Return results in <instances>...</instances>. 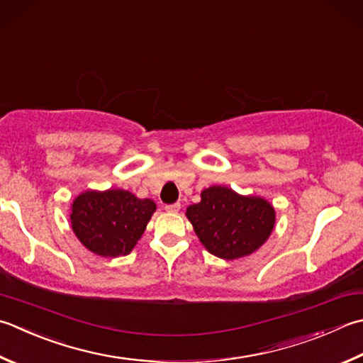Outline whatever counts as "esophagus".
<instances>
[{"mask_svg":"<svg viewBox=\"0 0 363 363\" xmlns=\"http://www.w3.org/2000/svg\"><path fill=\"white\" fill-rule=\"evenodd\" d=\"M179 209H181V203H173V204L165 206L167 212H179Z\"/></svg>","mask_w":363,"mask_h":363,"instance_id":"esophagus-1","label":"esophagus"}]
</instances>
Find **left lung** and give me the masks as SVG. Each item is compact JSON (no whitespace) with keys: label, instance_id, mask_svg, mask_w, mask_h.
Returning a JSON list of instances; mask_svg holds the SVG:
<instances>
[{"label":"left lung","instance_id":"obj_1","mask_svg":"<svg viewBox=\"0 0 363 363\" xmlns=\"http://www.w3.org/2000/svg\"><path fill=\"white\" fill-rule=\"evenodd\" d=\"M186 216L206 250L228 261L257 252L275 225V211L264 198L222 186L204 189L201 201L189 206Z\"/></svg>","mask_w":363,"mask_h":363}]
</instances>
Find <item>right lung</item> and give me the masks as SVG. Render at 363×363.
<instances>
[{
	"mask_svg": "<svg viewBox=\"0 0 363 363\" xmlns=\"http://www.w3.org/2000/svg\"><path fill=\"white\" fill-rule=\"evenodd\" d=\"M70 225L78 240L99 257H125L137 245L155 203L129 190H86L70 206Z\"/></svg>",
	"mask_w": 363,
	"mask_h": 363,
	"instance_id": "obj_1",
	"label": "right lung"
}]
</instances>
